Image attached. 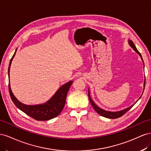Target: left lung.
Segmentation results:
<instances>
[{
  "mask_svg": "<svg viewBox=\"0 0 151 151\" xmlns=\"http://www.w3.org/2000/svg\"><path fill=\"white\" fill-rule=\"evenodd\" d=\"M128 42L129 45H130V46L132 47V48L133 50H134L138 54H139V55H140V58H141V59H142V62H143V64H144V61H143L142 58V55H141L140 53L139 52V51H138V50L137 49L135 44H133V42L131 40H129V39H128ZM145 78L144 82V90H143L142 93V95H141V96L140 97V98L134 103V104H132V105L130 106V107H127V108L124 109H123V110H121V111H106V110H104V109H103L101 108V107H99V106H97L96 104V103H95V102H93V101L92 99L91 96H90V90H89V88H88V98H89L90 102V103H91V104H92V107H93V108L94 109V110L96 111L99 114H100V115L102 116H104V117L107 118H110V119L118 118H119V117H121V116H122L123 114H125L128 111L130 110V109L132 108V107L135 105V104H136V102L140 99V97H142V96L143 92H144V88H145Z\"/></svg>",
  "mask_w": 151,
  "mask_h": 151,
  "instance_id": "obj_1",
  "label": "left lung"
}]
</instances>
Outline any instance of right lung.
<instances>
[{
	"instance_id": "obj_1",
	"label": "right lung",
	"mask_w": 151,
	"mask_h": 151,
	"mask_svg": "<svg viewBox=\"0 0 151 151\" xmlns=\"http://www.w3.org/2000/svg\"><path fill=\"white\" fill-rule=\"evenodd\" d=\"M16 50L17 49L13 56L12 57L11 59L9 65V73L11 63L16 54ZM72 83V80L69 81L68 82L63 85L49 101H47L45 103H43V104L36 105L24 104L17 99V98L14 96V95L11 90L10 81L9 83V90L10 96L12 102H14L15 106L18 109L24 112L25 114H27L30 117L37 120V121H47V120H49L55 118L61 113L64 105H65L68 92Z\"/></svg>"
}]
</instances>
